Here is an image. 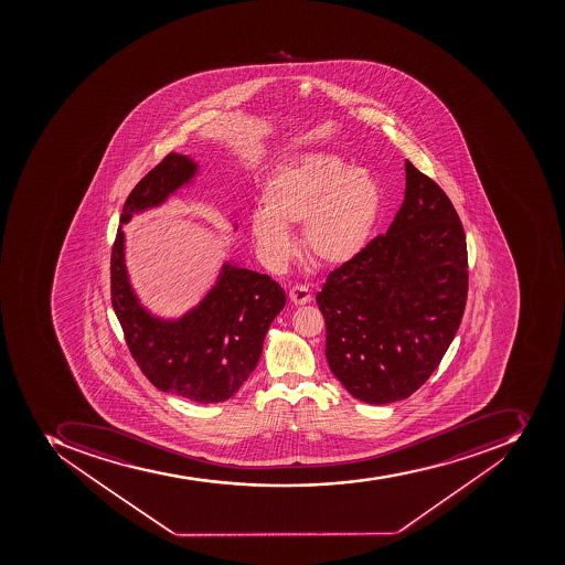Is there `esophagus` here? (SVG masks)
I'll return each instance as SVG.
<instances>
[{
  "label": "esophagus",
  "instance_id": "obj_1",
  "mask_svg": "<svg viewBox=\"0 0 565 565\" xmlns=\"http://www.w3.org/2000/svg\"><path fill=\"white\" fill-rule=\"evenodd\" d=\"M311 289L306 288V286L297 285L289 289V300H291L295 306H306V303L311 302Z\"/></svg>",
  "mask_w": 565,
  "mask_h": 565
}]
</instances>
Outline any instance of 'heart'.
I'll return each instance as SVG.
<instances>
[{
	"label": "heart",
	"mask_w": 565,
	"mask_h": 565,
	"mask_svg": "<svg viewBox=\"0 0 565 565\" xmlns=\"http://www.w3.org/2000/svg\"><path fill=\"white\" fill-rule=\"evenodd\" d=\"M263 210L249 235L263 262L279 267L294 250L289 227L302 224L307 254L323 267H344L362 253L379 221L382 192L373 174L330 153L289 157L262 185Z\"/></svg>",
	"instance_id": "obj_1"
}]
</instances>
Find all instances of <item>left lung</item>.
Masks as SVG:
<instances>
[{
	"instance_id": "8db88e82",
	"label": "left lung",
	"mask_w": 565,
	"mask_h": 565,
	"mask_svg": "<svg viewBox=\"0 0 565 565\" xmlns=\"http://www.w3.org/2000/svg\"><path fill=\"white\" fill-rule=\"evenodd\" d=\"M467 294L461 221L440 186L406 160L405 201L387 235L333 270L316 295L330 371L369 405L406 399L444 359Z\"/></svg>"
}]
</instances>
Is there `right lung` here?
Instances as JSON below:
<instances>
[{
	"label": "right lung",
	"instance_id": "right-lung-1",
	"mask_svg": "<svg viewBox=\"0 0 565 565\" xmlns=\"http://www.w3.org/2000/svg\"><path fill=\"white\" fill-rule=\"evenodd\" d=\"M198 173L200 164L191 156L169 153L134 186L111 253V300L142 374L159 391L210 405L235 396L249 379L271 321L285 309L286 295L267 274L226 259L214 286L182 316L164 318L142 306L127 270L124 226L134 215L178 196Z\"/></svg>",
	"mask_w": 565,
	"mask_h": 565
}]
</instances>
